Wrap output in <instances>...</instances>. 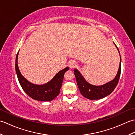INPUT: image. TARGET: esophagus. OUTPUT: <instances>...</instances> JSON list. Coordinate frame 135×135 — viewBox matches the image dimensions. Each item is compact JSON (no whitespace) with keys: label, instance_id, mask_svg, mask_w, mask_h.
<instances>
[{"label":"esophagus","instance_id":"34e87169","mask_svg":"<svg viewBox=\"0 0 135 135\" xmlns=\"http://www.w3.org/2000/svg\"><path fill=\"white\" fill-rule=\"evenodd\" d=\"M76 65V63L74 61H71L69 62V67L70 68H74Z\"/></svg>","mask_w":135,"mask_h":135}]
</instances>
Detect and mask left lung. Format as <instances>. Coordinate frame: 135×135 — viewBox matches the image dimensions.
I'll use <instances>...</instances> for the list:
<instances>
[{
    "label": "left lung",
    "instance_id": "1",
    "mask_svg": "<svg viewBox=\"0 0 135 135\" xmlns=\"http://www.w3.org/2000/svg\"><path fill=\"white\" fill-rule=\"evenodd\" d=\"M116 46L117 50L120 56V53L118 48L117 47L116 45L114 44ZM121 58L120 56V63L119 68L117 75L114 79L108 82L105 84L100 86H95L90 84L88 83L85 79L82 76L81 73L77 70L74 69V74L75 75L77 85H78V88L80 92L86 98L90 100H99L106 97L111 94L113 91L115 89V87L118 84L120 75H121Z\"/></svg>",
    "mask_w": 135,
    "mask_h": 135
}]
</instances>
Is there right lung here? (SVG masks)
Returning a JSON list of instances; mask_svg holds the SVG:
<instances>
[{
    "label": "right lung",
    "instance_id": "obj_1",
    "mask_svg": "<svg viewBox=\"0 0 135 135\" xmlns=\"http://www.w3.org/2000/svg\"><path fill=\"white\" fill-rule=\"evenodd\" d=\"M19 52V51H18ZM17 53L16 58V71L20 85L24 91L31 98L41 102H48L53 100L59 95L66 71L69 70L68 67L60 71L53 78L46 84L36 85L28 81L21 74L18 66Z\"/></svg>",
    "mask_w": 135,
    "mask_h": 135
}]
</instances>
